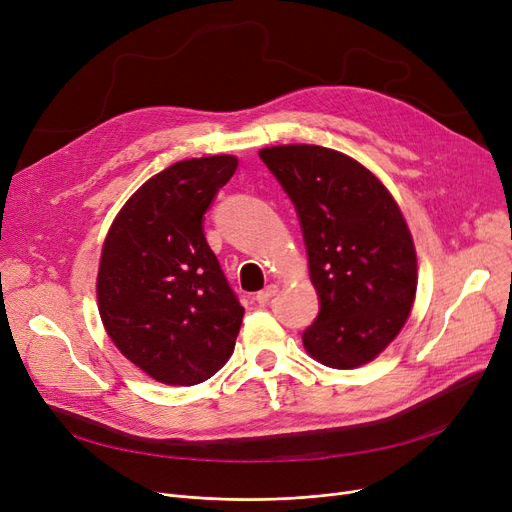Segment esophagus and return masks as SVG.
Segmentation results:
<instances>
[{
  "instance_id": "1",
  "label": "esophagus",
  "mask_w": 512,
  "mask_h": 512,
  "mask_svg": "<svg viewBox=\"0 0 512 512\" xmlns=\"http://www.w3.org/2000/svg\"><path fill=\"white\" fill-rule=\"evenodd\" d=\"M276 294H278V284H267L263 290H259V292L255 294V301L263 305V303L270 301L272 297H276Z\"/></svg>"
}]
</instances>
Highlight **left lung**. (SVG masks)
Masks as SVG:
<instances>
[{
    "label": "left lung",
    "mask_w": 512,
    "mask_h": 512,
    "mask_svg": "<svg viewBox=\"0 0 512 512\" xmlns=\"http://www.w3.org/2000/svg\"><path fill=\"white\" fill-rule=\"evenodd\" d=\"M297 209L319 313L305 351L334 369L378 357L411 313L417 255L388 188L365 166L319 145L259 151Z\"/></svg>",
    "instance_id": "left-lung-1"
}]
</instances>
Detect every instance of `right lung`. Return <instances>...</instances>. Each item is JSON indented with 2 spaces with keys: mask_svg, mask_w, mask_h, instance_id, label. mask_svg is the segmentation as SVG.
Segmentation results:
<instances>
[{
  "mask_svg": "<svg viewBox=\"0 0 512 512\" xmlns=\"http://www.w3.org/2000/svg\"><path fill=\"white\" fill-rule=\"evenodd\" d=\"M236 166L234 155L172 164L126 201L105 236L97 274L105 332L161 384H201L234 351L245 309L207 245L203 215Z\"/></svg>",
  "mask_w": 512,
  "mask_h": 512,
  "instance_id": "1",
  "label": "right lung"
}]
</instances>
